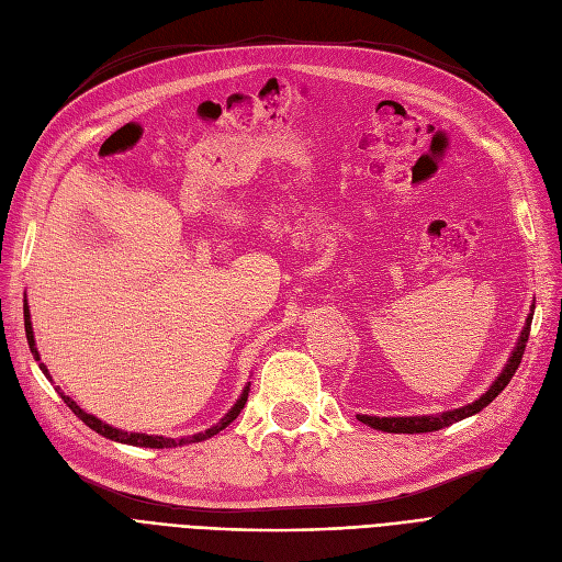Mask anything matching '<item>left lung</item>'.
Instances as JSON below:
<instances>
[{
    "label": "left lung",
    "instance_id": "1",
    "mask_svg": "<svg viewBox=\"0 0 562 562\" xmlns=\"http://www.w3.org/2000/svg\"><path fill=\"white\" fill-rule=\"evenodd\" d=\"M532 315H535V303L530 305V313L525 317V327L516 340V348L512 350L509 359H506L504 369L497 373V378L493 380V385L487 387L479 400H474L472 404L460 406V408H450V411H441V413H431V415H396V418H378V415H357L359 423L369 425L371 429L378 431H387V434H425V431H437L443 429L452 423H460L469 415H476L479 411H483L487 404H491L495 396L509 385V380L514 378L522 352H525V342H528L530 336V324H532Z\"/></svg>",
    "mask_w": 562,
    "mask_h": 562
}]
</instances>
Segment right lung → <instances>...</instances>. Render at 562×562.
Masks as SVG:
<instances>
[{"instance_id":"add662e5","label":"right lung","mask_w":562,"mask_h":562,"mask_svg":"<svg viewBox=\"0 0 562 562\" xmlns=\"http://www.w3.org/2000/svg\"><path fill=\"white\" fill-rule=\"evenodd\" d=\"M23 317H25V336H27L30 352L34 355V361H40L42 357H40V350H37V342H34V331H32V319H30L27 294H25V299H23ZM40 369H42V373L50 380V373H48L46 364H42V361H40ZM56 390H58V394L63 396V402H65L71 411H75L77 418H79V420H83L90 429L98 431V434H102L104 439H112V441H119V443H128V446H139V448H177V446H187V443L205 441V439L214 437V434H220L222 429H226L235 418H238L240 411H243V408H245V404H247V396H249V383H247V385H245V390H243V394L238 396V402H235V404L231 406V411L224 415V418H222L220 423L212 425V427H210V429H205V431L191 434V437L170 439V437H158V434H139V431H123V429H116V427H112V425L102 423L100 418H95V415L86 413V411H83L75 400H71V396H67L65 392H60V387H56Z\"/></svg>"}]
</instances>
